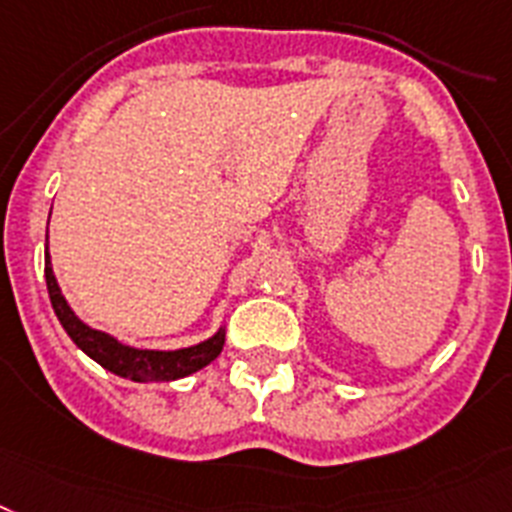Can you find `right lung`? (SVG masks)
Listing matches in <instances>:
<instances>
[{
  "label": "right lung",
  "instance_id": "add662e5",
  "mask_svg": "<svg viewBox=\"0 0 512 512\" xmlns=\"http://www.w3.org/2000/svg\"><path fill=\"white\" fill-rule=\"evenodd\" d=\"M46 242H49V234H46ZM44 263L46 289H49L51 307L57 312L62 328L67 330V336H70L93 362H98L103 369L114 372V375L130 377V380L135 382H169L192 375V372L203 369L205 364H210L218 354H221L223 341H226V333H223V330H218L216 336L208 338V341L179 351H143L132 349V346H122L117 338L106 336L101 330L88 328L83 320H77L75 312L70 309V304L64 302L57 278H54V270H51L49 244H46Z\"/></svg>",
  "mask_w": 512,
  "mask_h": 512
}]
</instances>
